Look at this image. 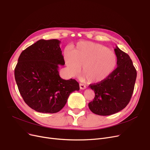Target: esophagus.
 Returning <instances> with one entry per match:
<instances>
[{
    "label": "esophagus",
    "mask_w": 150,
    "mask_h": 150,
    "mask_svg": "<svg viewBox=\"0 0 150 150\" xmlns=\"http://www.w3.org/2000/svg\"><path fill=\"white\" fill-rule=\"evenodd\" d=\"M80 89L84 90L86 88V86L85 85H84L83 84H82V83H80Z\"/></svg>",
    "instance_id": "obj_1"
}]
</instances>
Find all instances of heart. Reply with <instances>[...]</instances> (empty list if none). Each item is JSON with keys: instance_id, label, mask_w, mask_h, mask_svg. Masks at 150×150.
<instances>
[{"instance_id": "obj_1", "label": "heart", "mask_w": 150, "mask_h": 150, "mask_svg": "<svg viewBox=\"0 0 150 150\" xmlns=\"http://www.w3.org/2000/svg\"><path fill=\"white\" fill-rule=\"evenodd\" d=\"M64 61L69 74L76 76L81 66L83 75L89 83H99L111 74L117 66L116 55L106 47L91 42H78L72 52L66 51Z\"/></svg>"}]
</instances>
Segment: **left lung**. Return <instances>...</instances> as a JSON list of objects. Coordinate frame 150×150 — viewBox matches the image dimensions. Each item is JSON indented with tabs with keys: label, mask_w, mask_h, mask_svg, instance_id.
Returning a JSON list of instances; mask_svg holds the SVG:
<instances>
[{
	"label": "left lung",
	"mask_w": 150,
	"mask_h": 150,
	"mask_svg": "<svg viewBox=\"0 0 150 150\" xmlns=\"http://www.w3.org/2000/svg\"><path fill=\"white\" fill-rule=\"evenodd\" d=\"M117 67L106 79L90 84L95 97L88 104L91 111L99 115H109L124 109L132 95L137 72L129 55L117 46L114 49Z\"/></svg>",
	"instance_id": "1"
}]
</instances>
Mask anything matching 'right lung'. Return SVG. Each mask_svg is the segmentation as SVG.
I'll return each instance as SVG.
<instances>
[{"mask_svg": "<svg viewBox=\"0 0 150 150\" xmlns=\"http://www.w3.org/2000/svg\"><path fill=\"white\" fill-rule=\"evenodd\" d=\"M60 43L58 39H40L22 51L15 67V80L21 95L37 112H59L70 94L80 90L75 80H63L59 75V65L65 64Z\"/></svg>", "mask_w": 150, "mask_h": 150, "instance_id": "1", "label": "right lung"}]
</instances>
